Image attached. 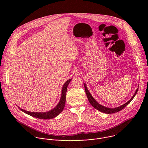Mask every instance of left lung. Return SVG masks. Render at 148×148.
<instances>
[{"label": "left lung", "instance_id": "left-lung-1", "mask_svg": "<svg viewBox=\"0 0 148 148\" xmlns=\"http://www.w3.org/2000/svg\"><path fill=\"white\" fill-rule=\"evenodd\" d=\"M84 85L85 90V93L86 95V96L88 97V99L89 100V102L90 103V104H91V106H93L96 109L103 112L104 113H106V114H112V113H114L117 112H119L120 110H121L123 109H124L126 106L129 104L130 103V102L133 99V98L134 97V96H136V95L137 94V92L138 91V87L137 88V89H136L134 94L133 95V96H132V97L127 101L126 103H125L124 104L122 105V106L116 107V108H107L104 106H103L101 104H100L97 101H96V100L92 97V96L91 95V94L90 93L89 91L88 90L85 83H84Z\"/></svg>", "mask_w": 148, "mask_h": 148}]
</instances>
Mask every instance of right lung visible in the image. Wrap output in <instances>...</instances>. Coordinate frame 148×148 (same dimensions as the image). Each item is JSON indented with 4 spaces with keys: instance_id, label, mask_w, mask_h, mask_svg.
<instances>
[{
    "instance_id": "right-lung-1",
    "label": "right lung",
    "mask_w": 148,
    "mask_h": 148,
    "mask_svg": "<svg viewBox=\"0 0 148 148\" xmlns=\"http://www.w3.org/2000/svg\"><path fill=\"white\" fill-rule=\"evenodd\" d=\"M72 80V79L68 80L63 85L62 90V95L60 97V100L58 104L53 109H51V110L47 112H32L25 110L23 109H21L20 107L18 106L22 112H24L25 113L30 115L32 117L40 119H44V120H49L52 119L56 116H58L64 109V106L65 104V100H66V92L67 90V87L70 82Z\"/></svg>"
}]
</instances>
